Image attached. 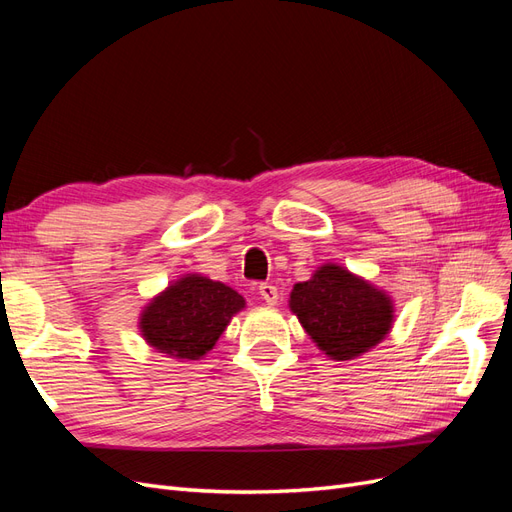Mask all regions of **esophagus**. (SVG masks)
Returning <instances> with one entry per match:
<instances>
[{
	"label": "esophagus",
	"mask_w": 512,
	"mask_h": 512,
	"mask_svg": "<svg viewBox=\"0 0 512 512\" xmlns=\"http://www.w3.org/2000/svg\"><path fill=\"white\" fill-rule=\"evenodd\" d=\"M258 294H260V299L265 301L267 305H275L277 299H280V294H277V288L271 286V284H260L258 286Z\"/></svg>",
	"instance_id": "1"
}]
</instances>
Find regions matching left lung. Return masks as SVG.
<instances>
[{"instance_id": "1", "label": "left lung", "mask_w": 512, "mask_h": 512, "mask_svg": "<svg viewBox=\"0 0 512 512\" xmlns=\"http://www.w3.org/2000/svg\"><path fill=\"white\" fill-rule=\"evenodd\" d=\"M288 307L331 361L359 359L395 324L391 294L337 262H324L307 282L294 284Z\"/></svg>"}]
</instances>
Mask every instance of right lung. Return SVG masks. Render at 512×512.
Returning a JSON list of instances; mask_svg holds the SVG:
<instances>
[{"label":"right lung","mask_w":512,"mask_h":512,"mask_svg":"<svg viewBox=\"0 0 512 512\" xmlns=\"http://www.w3.org/2000/svg\"><path fill=\"white\" fill-rule=\"evenodd\" d=\"M243 309L245 299L235 288L185 273L143 305L136 327L145 344L168 359L200 361Z\"/></svg>","instance_id":"1"}]
</instances>
